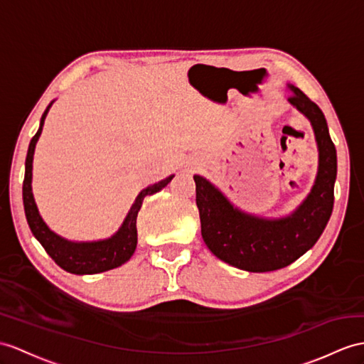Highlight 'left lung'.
<instances>
[{
  "label": "left lung",
  "mask_w": 364,
  "mask_h": 364,
  "mask_svg": "<svg viewBox=\"0 0 364 364\" xmlns=\"http://www.w3.org/2000/svg\"><path fill=\"white\" fill-rule=\"evenodd\" d=\"M289 90V103L310 120L318 145L315 183L291 215L279 219L249 215L205 177L194 176L203 242L220 261L247 272H272L295 262L320 239L333 210L336 149L326 117L303 91L291 85Z\"/></svg>",
  "instance_id": "1"
}]
</instances>
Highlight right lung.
<instances>
[{
  "label": "right lung",
  "instance_id": "obj_1",
  "mask_svg": "<svg viewBox=\"0 0 364 364\" xmlns=\"http://www.w3.org/2000/svg\"><path fill=\"white\" fill-rule=\"evenodd\" d=\"M52 105V103H50ZM41 115L40 128L37 131L29 144L28 156H26V171H24V182H23V203H24V213L28 224L31 227L32 235L37 237V241L43 245V249L54 259L61 269L74 273V274H94L102 273L106 270H111L115 267H120L122 264L129 261V258L134 253L137 247V213L141 207L145 196L154 194L165 188L168 183L171 182L174 176L166 177V179L157 182L154 185H149L145 190L139 193L134 203H132L131 210L123 220L119 232L112 235L108 239H102V241H92V242H74L68 241V239L58 236L57 233L46 225L43 218L40 216L37 203H35L33 194H32V161H33V151L35 145H37L38 137L43 131V123L46 119L48 111Z\"/></svg>",
  "mask_w": 364,
  "mask_h": 364
}]
</instances>
